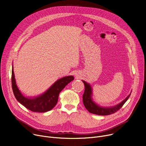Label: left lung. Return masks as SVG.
Listing matches in <instances>:
<instances>
[{
	"label": "left lung",
	"mask_w": 146,
	"mask_h": 146,
	"mask_svg": "<svg viewBox=\"0 0 146 146\" xmlns=\"http://www.w3.org/2000/svg\"><path fill=\"white\" fill-rule=\"evenodd\" d=\"M82 81L84 82L85 86V91L82 96L83 103H84V106L87 110L90 113L94 114L99 115H108L117 112L122 108L131 94V93H130V94L123 100L114 106L102 107L99 106L92 100V89L91 85L84 80H82Z\"/></svg>",
	"instance_id": "8db88e82"
}]
</instances>
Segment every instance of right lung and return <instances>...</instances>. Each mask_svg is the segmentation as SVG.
Instances as JSON below:
<instances>
[{"instance_id": "obj_1", "label": "right lung", "mask_w": 146, "mask_h": 146, "mask_svg": "<svg viewBox=\"0 0 146 146\" xmlns=\"http://www.w3.org/2000/svg\"><path fill=\"white\" fill-rule=\"evenodd\" d=\"M74 80L73 76L62 77L57 81L44 93L37 96H25L18 89L12 66L11 83L14 95L16 99L27 109L33 112L44 113L51 110L56 105L59 93L66 86Z\"/></svg>"}]
</instances>
